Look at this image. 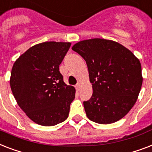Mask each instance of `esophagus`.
I'll return each mask as SVG.
<instances>
[{
	"mask_svg": "<svg viewBox=\"0 0 152 152\" xmlns=\"http://www.w3.org/2000/svg\"><path fill=\"white\" fill-rule=\"evenodd\" d=\"M81 86H82V85H81V83H80V82H78V83H77V85L75 86V88H76V89H77V91H79V90H80V88H81Z\"/></svg>",
	"mask_w": 152,
	"mask_h": 152,
	"instance_id": "34e87169",
	"label": "esophagus"
}]
</instances>
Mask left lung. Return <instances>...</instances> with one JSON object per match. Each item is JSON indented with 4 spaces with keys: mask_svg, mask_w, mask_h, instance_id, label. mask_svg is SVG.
Returning <instances> with one entry per match:
<instances>
[{
    "mask_svg": "<svg viewBox=\"0 0 152 152\" xmlns=\"http://www.w3.org/2000/svg\"><path fill=\"white\" fill-rule=\"evenodd\" d=\"M72 50L88 66L93 95L84 101L87 117L99 124L120 120L135 104L143 77L139 59L129 49L110 40L82 41Z\"/></svg>",
    "mask_w": 152,
    "mask_h": 152,
    "instance_id": "left-lung-1",
    "label": "left lung"
}]
</instances>
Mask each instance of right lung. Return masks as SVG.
I'll return each mask as SVG.
<instances>
[{
    "label": "right lung",
    "mask_w": 152,
    "mask_h": 152,
    "mask_svg": "<svg viewBox=\"0 0 152 152\" xmlns=\"http://www.w3.org/2000/svg\"><path fill=\"white\" fill-rule=\"evenodd\" d=\"M70 45V42L37 44L13 65L12 92L20 108L37 124L56 126L68 117L75 88L64 83L59 66Z\"/></svg>",
    "instance_id": "right-lung-1"
}]
</instances>
